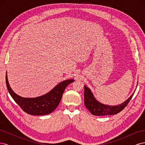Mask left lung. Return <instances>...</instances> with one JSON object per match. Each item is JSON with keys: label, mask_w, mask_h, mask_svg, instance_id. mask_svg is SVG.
Returning a JSON list of instances; mask_svg holds the SVG:
<instances>
[{"label": "left lung", "mask_w": 145, "mask_h": 145, "mask_svg": "<svg viewBox=\"0 0 145 145\" xmlns=\"http://www.w3.org/2000/svg\"><path fill=\"white\" fill-rule=\"evenodd\" d=\"M84 88V103L85 106L92 114L98 116L117 114L127 106L134 95V94H133L128 100L122 104L117 105V106H112L100 103L95 100L93 94H92L91 90L85 86Z\"/></svg>", "instance_id": "obj_1"}]
</instances>
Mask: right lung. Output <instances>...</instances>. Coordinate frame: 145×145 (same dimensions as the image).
<instances>
[{"label": "right lung", "mask_w": 145, "mask_h": 145, "mask_svg": "<svg viewBox=\"0 0 145 145\" xmlns=\"http://www.w3.org/2000/svg\"><path fill=\"white\" fill-rule=\"evenodd\" d=\"M73 79L65 80L60 83L50 93L36 98H24L14 93L10 88L6 74V84L11 97L25 112L34 116H42L50 114L58 106L62 95L68 84Z\"/></svg>", "instance_id": "right-lung-1"}]
</instances>
